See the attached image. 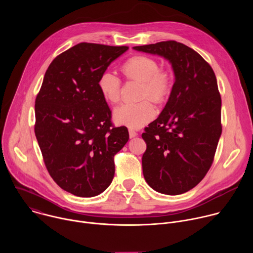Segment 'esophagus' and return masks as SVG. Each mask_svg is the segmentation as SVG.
Segmentation results:
<instances>
[{
  "label": "esophagus",
  "instance_id": "1",
  "mask_svg": "<svg viewBox=\"0 0 253 253\" xmlns=\"http://www.w3.org/2000/svg\"><path fill=\"white\" fill-rule=\"evenodd\" d=\"M137 135H138V133L136 131H134L133 129H129V136H130V138L136 137Z\"/></svg>",
  "mask_w": 253,
  "mask_h": 253
}]
</instances>
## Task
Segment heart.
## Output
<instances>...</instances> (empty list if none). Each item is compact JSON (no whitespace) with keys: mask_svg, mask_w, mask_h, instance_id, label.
<instances>
[{"mask_svg":"<svg viewBox=\"0 0 253 253\" xmlns=\"http://www.w3.org/2000/svg\"><path fill=\"white\" fill-rule=\"evenodd\" d=\"M127 77L142 84L138 103H126L114 111L115 121L129 128L138 129L149 123L156 115L155 103L163 102L171 91L172 72L168 68H159V63L152 57L137 55L128 59L122 66ZM103 97L112 104L121 96V80L111 71H104L98 81Z\"/></svg>","mask_w":253,"mask_h":253,"instance_id":"obj_1","label":"heart"}]
</instances>
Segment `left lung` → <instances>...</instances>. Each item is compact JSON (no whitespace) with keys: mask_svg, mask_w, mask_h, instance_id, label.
Returning a JSON list of instances; mask_svg holds the SVG:
<instances>
[{"mask_svg":"<svg viewBox=\"0 0 253 253\" xmlns=\"http://www.w3.org/2000/svg\"><path fill=\"white\" fill-rule=\"evenodd\" d=\"M134 49L169 60L175 74L163 111L142 134L147 144L142 156L144 178L157 192L185 193L210 169L222 132L214 71L196 51L173 40Z\"/></svg>","mask_w":253,"mask_h":253,"instance_id":"obj_1","label":"left lung"}]
</instances>
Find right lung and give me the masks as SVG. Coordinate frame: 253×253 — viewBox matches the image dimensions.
Segmentation results:
<instances>
[{"instance_id":"add662e5","label":"right lung","mask_w":253,"mask_h":253,"mask_svg":"<svg viewBox=\"0 0 253 253\" xmlns=\"http://www.w3.org/2000/svg\"><path fill=\"white\" fill-rule=\"evenodd\" d=\"M127 46L80 43L48 67L35 101V135L46 168L65 191L80 197L102 193L112 182L114 156L129 139L115 127L98 81Z\"/></svg>"}]
</instances>
